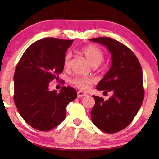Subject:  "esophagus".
<instances>
[{
  "label": "esophagus",
  "mask_w": 159,
  "mask_h": 159,
  "mask_svg": "<svg viewBox=\"0 0 159 159\" xmlns=\"http://www.w3.org/2000/svg\"><path fill=\"white\" fill-rule=\"evenodd\" d=\"M77 94H78V97H83V96H87V94H86L85 93L82 92V91H78Z\"/></svg>",
  "instance_id": "esophagus-1"
}]
</instances>
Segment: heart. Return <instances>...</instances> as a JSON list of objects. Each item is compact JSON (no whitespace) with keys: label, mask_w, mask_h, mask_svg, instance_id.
<instances>
[{"label":"heart","mask_w":159,"mask_h":159,"mask_svg":"<svg viewBox=\"0 0 159 159\" xmlns=\"http://www.w3.org/2000/svg\"><path fill=\"white\" fill-rule=\"evenodd\" d=\"M81 53L88 60V61L93 66H98L102 63L105 58V54L103 51L98 47L93 45H87L81 49ZM72 54L71 52H67L63 58V66L65 69H69L70 67ZM94 79L91 77L87 76H76L71 80V84L81 90H87L93 83Z\"/></svg>","instance_id":"heart-1"}]
</instances>
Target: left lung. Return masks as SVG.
Listing matches in <instances>:
<instances>
[{
  "label": "left lung",
  "instance_id": "1",
  "mask_svg": "<svg viewBox=\"0 0 159 159\" xmlns=\"http://www.w3.org/2000/svg\"><path fill=\"white\" fill-rule=\"evenodd\" d=\"M90 40L105 45L111 54V68L96 89L113 93L108 100L93 96L95 105L90 112L91 120L100 130L113 134L132 123L141 106L144 98L141 66L131 49L112 38Z\"/></svg>",
  "mask_w": 159,
  "mask_h": 159
}]
</instances>
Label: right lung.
<instances>
[{
    "label": "right lung",
    "mask_w": 159,
    "mask_h": 159,
    "mask_svg": "<svg viewBox=\"0 0 159 159\" xmlns=\"http://www.w3.org/2000/svg\"><path fill=\"white\" fill-rule=\"evenodd\" d=\"M74 40L45 38L30 45L16 66L14 102L21 117L34 129L49 131L66 117V105L77 98L75 89L48 90L49 82L59 79L63 58Z\"/></svg>",
    "instance_id": "1"
}]
</instances>
